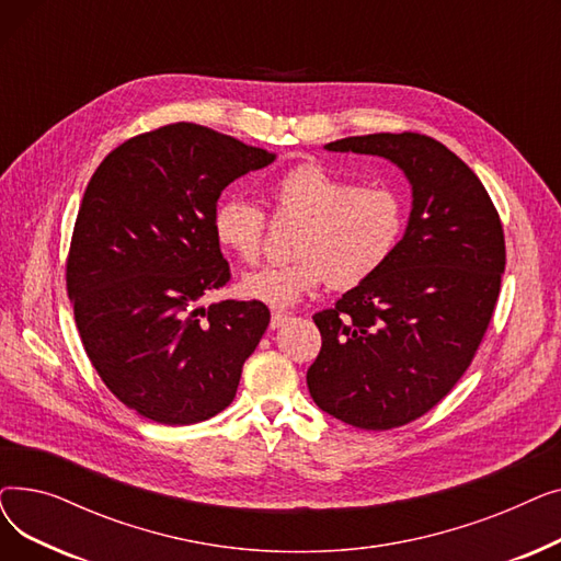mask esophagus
Masks as SVG:
<instances>
[{"instance_id": "esophagus-1", "label": "esophagus", "mask_w": 561, "mask_h": 561, "mask_svg": "<svg viewBox=\"0 0 561 561\" xmlns=\"http://www.w3.org/2000/svg\"><path fill=\"white\" fill-rule=\"evenodd\" d=\"M288 320H290L288 313H284V311H273V316H271V328H273V330H279V328L286 325Z\"/></svg>"}]
</instances>
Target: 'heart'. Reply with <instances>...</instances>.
Returning a JSON list of instances; mask_svg holds the SVG:
<instances>
[{"instance_id":"b5f03b06","label":"heart","mask_w":561,"mask_h":561,"mask_svg":"<svg viewBox=\"0 0 561 561\" xmlns=\"http://www.w3.org/2000/svg\"><path fill=\"white\" fill-rule=\"evenodd\" d=\"M273 218L298 222L290 252L241 279V293L271 307H293L322 284L355 288L393 256L407 220L404 197L389 184H357L320 163H300L273 182ZM268 218L243 197H227L214 214L218 243L243 261L263 252Z\"/></svg>"}]
</instances>
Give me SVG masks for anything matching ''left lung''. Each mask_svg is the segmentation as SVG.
Returning a JSON list of instances; mask_svg holds the SVG:
<instances>
[{
    "instance_id": "1",
    "label": "left lung",
    "mask_w": 561,
    "mask_h": 561,
    "mask_svg": "<svg viewBox=\"0 0 561 561\" xmlns=\"http://www.w3.org/2000/svg\"><path fill=\"white\" fill-rule=\"evenodd\" d=\"M404 170L414 206L393 256L313 316V402L359 430H393L444 400L473 362L505 273V233L478 180L425 134H368L325 145Z\"/></svg>"
}]
</instances>
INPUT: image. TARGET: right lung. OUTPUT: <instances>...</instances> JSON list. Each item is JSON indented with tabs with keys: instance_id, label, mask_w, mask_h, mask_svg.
I'll use <instances>...</instances> for the list:
<instances>
[{
	"instance_id": "1",
	"label": "right lung",
	"mask_w": 561,
	"mask_h": 561,
	"mask_svg": "<svg viewBox=\"0 0 561 561\" xmlns=\"http://www.w3.org/2000/svg\"><path fill=\"white\" fill-rule=\"evenodd\" d=\"M275 154L193 123L138 134L85 186L66 286L88 359L138 416L193 425L231 404L271 322L263 302L199 300L231 277L220 193Z\"/></svg>"
}]
</instances>
